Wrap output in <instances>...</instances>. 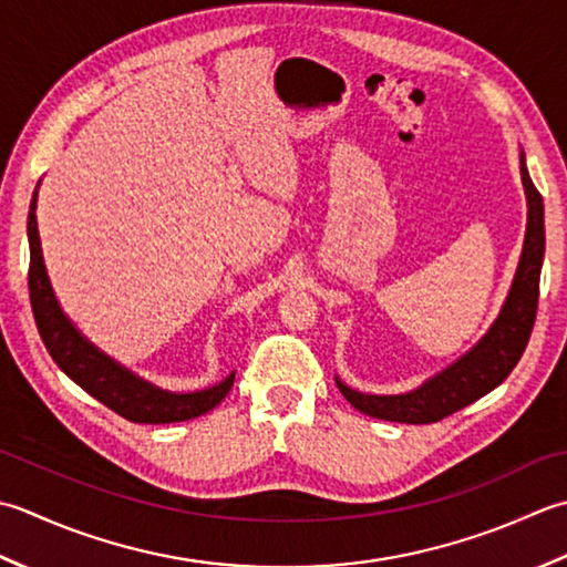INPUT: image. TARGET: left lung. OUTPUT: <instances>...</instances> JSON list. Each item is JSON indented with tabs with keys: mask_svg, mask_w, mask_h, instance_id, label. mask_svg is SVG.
Returning a JSON list of instances; mask_svg holds the SVG:
<instances>
[{
	"mask_svg": "<svg viewBox=\"0 0 567 567\" xmlns=\"http://www.w3.org/2000/svg\"><path fill=\"white\" fill-rule=\"evenodd\" d=\"M522 183L528 207L524 249L522 257H518L509 293H506L499 316L494 318L489 330L465 354H460L455 362H450L441 372L425 379L421 386L403 391V394H362V391L344 384L340 377H334L342 396L357 411L394 423H435L450 413L470 406L480 396L489 394L492 389L499 386L512 374L516 362L522 360L536 320L538 281L543 251H546L543 198L528 176L524 152Z\"/></svg>",
	"mask_w": 567,
	"mask_h": 567,
	"instance_id": "8db88e82",
	"label": "left lung"
}]
</instances>
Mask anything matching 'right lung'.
Returning a JSON list of instances; mask_svg holds the SVG:
<instances>
[{
	"label": "right lung",
	"instance_id": "add662e5",
	"mask_svg": "<svg viewBox=\"0 0 567 567\" xmlns=\"http://www.w3.org/2000/svg\"><path fill=\"white\" fill-rule=\"evenodd\" d=\"M39 188L33 190L29 205V296L31 310L37 318V328L45 350L53 357V362L71 377L80 389H85L90 396L105 403L114 413L124 415L132 423H178L215 409L235 384V372L227 374L223 381L198 391H168L161 389L144 377L134 374L132 369L120 364L114 357L102 352L95 342H90L75 322L63 313L58 303L55 291L45 271L39 223H37V203Z\"/></svg>",
	"mask_w": 567,
	"mask_h": 567
}]
</instances>
